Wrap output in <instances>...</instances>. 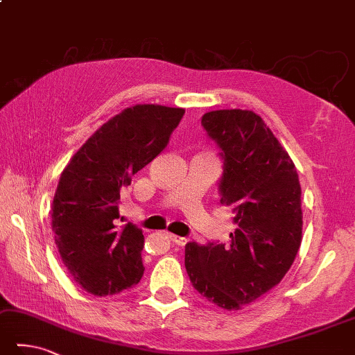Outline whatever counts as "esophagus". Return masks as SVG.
I'll return each instance as SVG.
<instances>
[{
    "instance_id": "34e87169",
    "label": "esophagus",
    "mask_w": 355,
    "mask_h": 355,
    "mask_svg": "<svg viewBox=\"0 0 355 355\" xmlns=\"http://www.w3.org/2000/svg\"><path fill=\"white\" fill-rule=\"evenodd\" d=\"M170 239H171L175 244H178V245H185V244H187V238H184V236L171 235V233H170Z\"/></svg>"
}]
</instances>
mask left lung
Returning a JSON list of instances; mask_svg holds the SVG:
<instances>
[{
    "label": "left lung",
    "instance_id": "obj_1",
    "mask_svg": "<svg viewBox=\"0 0 355 355\" xmlns=\"http://www.w3.org/2000/svg\"><path fill=\"white\" fill-rule=\"evenodd\" d=\"M202 126L224 159L220 204L233 207L229 244L185 245V269L209 302L238 311L284 278L302 244V187L292 159L253 111L205 112Z\"/></svg>",
    "mask_w": 355,
    "mask_h": 355
}]
</instances>
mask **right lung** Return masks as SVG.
I'll use <instances>...</instances> for the list:
<instances>
[{
  "label": "right lung",
  "mask_w": 355,
  "mask_h": 355,
  "mask_svg": "<svg viewBox=\"0 0 355 355\" xmlns=\"http://www.w3.org/2000/svg\"><path fill=\"white\" fill-rule=\"evenodd\" d=\"M184 112L162 105L123 110L86 140L60 176L53 238L73 282L92 295H114L142 278V230L114 223L120 190L162 153Z\"/></svg>",
  "instance_id": "1"
}]
</instances>
